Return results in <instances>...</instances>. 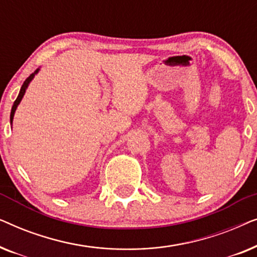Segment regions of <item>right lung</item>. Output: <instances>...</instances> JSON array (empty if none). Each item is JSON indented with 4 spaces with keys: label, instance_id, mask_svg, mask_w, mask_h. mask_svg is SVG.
I'll return each instance as SVG.
<instances>
[{
    "label": "right lung",
    "instance_id": "right-lung-1",
    "mask_svg": "<svg viewBox=\"0 0 257 257\" xmlns=\"http://www.w3.org/2000/svg\"><path fill=\"white\" fill-rule=\"evenodd\" d=\"M38 70H40V69H37L36 71H35L34 73H31V75H30L29 77H28V78H27L26 80H24L23 85H22V87H21V90H20L19 96H17L16 100L14 101V105H13V107H12V112H10V124H12V122H13L14 114H15L16 108H17V106H19V104L21 103V100H22V98H23V96H24V93H26V90H27L28 85H29V83L31 82V80H33V78L35 77V75H36V73L38 72Z\"/></svg>",
    "mask_w": 257,
    "mask_h": 257
}]
</instances>
